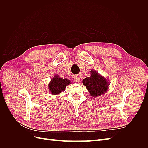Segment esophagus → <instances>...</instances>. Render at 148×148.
<instances>
[{"instance_id": "esophagus-1", "label": "esophagus", "mask_w": 148, "mask_h": 148, "mask_svg": "<svg viewBox=\"0 0 148 148\" xmlns=\"http://www.w3.org/2000/svg\"><path fill=\"white\" fill-rule=\"evenodd\" d=\"M73 78H74V80H75V82L79 83V82H80V78H79V77L78 75H75V76H74Z\"/></svg>"}]
</instances>
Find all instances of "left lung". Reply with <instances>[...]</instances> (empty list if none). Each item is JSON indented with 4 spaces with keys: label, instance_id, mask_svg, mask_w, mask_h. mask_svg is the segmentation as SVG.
<instances>
[{
    "label": "left lung",
    "instance_id": "8db88e82",
    "mask_svg": "<svg viewBox=\"0 0 148 148\" xmlns=\"http://www.w3.org/2000/svg\"><path fill=\"white\" fill-rule=\"evenodd\" d=\"M91 73V77L84 78L83 83L92 96H99L106 92L109 84L106 79L98 74L97 71L94 70Z\"/></svg>",
    "mask_w": 148,
    "mask_h": 148
}]
</instances>
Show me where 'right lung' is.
Returning a JSON list of instances; mask_svg holds the SVG:
<instances>
[{
	"label": "right lung",
	"mask_w": 148,
	"mask_h": 148,
	"mask_svg": "<svg viewBox=\"0 0 148 148\" xmlns=\"http://www.w3.org/2000/svg\"><path fill=\"white\" fill-rule=\"evenodd\" d=\"M70 81L67 79L59 78V76H56L51 79L49 84V89L52 95H58L64 91L67 85L70 84Z\"/></svg>",
	"instance_id": "add662e5"
}]
</instances>
